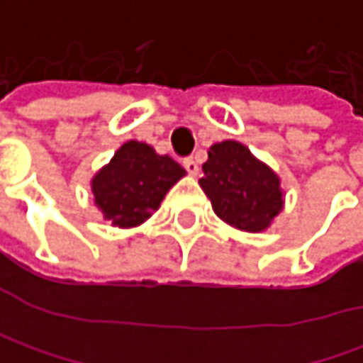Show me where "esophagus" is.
<instances>
[{
	"label": "esophagus",
	"instance_id": "1",
	"mask_svg": "<svg viewBox=\"0 0 363 363\" xmlns=\"http://www.w3.org/2000/svg\"><path fill=\"white\" fill-rule=\"evenodd\" d=\"M184 167L188 169L189 175H198V174H200V165H198L196 161L191 160V157H188V160H184Z\"/></svg>",
	"mask_w": 363,
	"mask_h": 363
}]
</instances>
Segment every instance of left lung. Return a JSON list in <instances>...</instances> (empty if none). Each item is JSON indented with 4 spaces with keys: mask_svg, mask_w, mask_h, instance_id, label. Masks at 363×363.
Returning <instances> with one entry per match:
<instances>
[{
    "mask_svg": "<svg viewBox=\"0 0 363 363\" xmlns=\"http://www.w3.org/2000/svg\"><path fill=\"white\" fill-rule=\"evenodd\" d=\"M203 194L222 222L240 232H264L285 208L281 177L240 141H220L202 165Z\"/></svg>",
    "mask_w": 363,
    "mask_h": 363,
    "instance_id": "left-lung-1",
    "label": "left lung"
}]
</instances>
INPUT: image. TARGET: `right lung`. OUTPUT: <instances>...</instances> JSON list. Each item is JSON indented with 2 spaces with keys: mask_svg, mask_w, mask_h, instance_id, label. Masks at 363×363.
Returning <instances> with one entry per match:
<instances>
[{
  "mask_svg": "<svg viewBox=\"0 0 363 363\" xmlns=\"http://www.w3.org/2000/svg\"><path fill=\"white\" fill-rule=\"evenodd\" d=\"M184 175L186 169L169 155H160L151 145L131 139L92 175V200L113 226L137 228Z\"/></svg>",
  "mask_w": 363,
  "mask_h": 363,
  "instance_id": "obj_1",
  "label": "right lung"
}]
</instances>
